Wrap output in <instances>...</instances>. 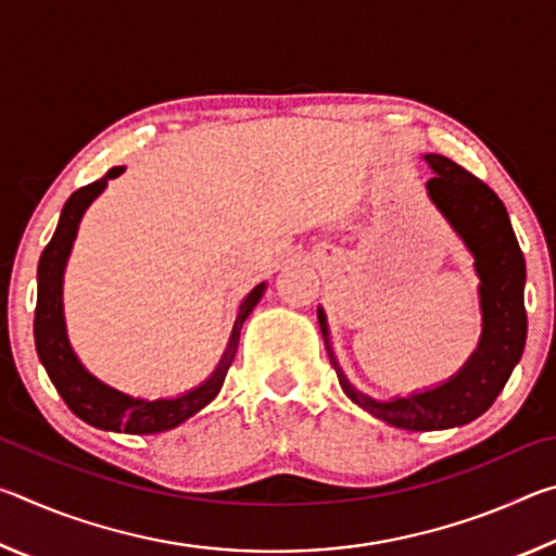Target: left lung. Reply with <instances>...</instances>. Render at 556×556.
Segmentation results:
<instances>
[{
  "instance_id": "obj_1",
  "label": "left lung",
  "mask_w": 556,
  "mask_h": 556,
  "mask_svg": "<svg viewBox=\"0 0 556 556\" xmlns=\"http://www.w3.org/2000/svg\"><path fill=\"white\" fill-rule=\"evenodd\" d=\"M427 162L434 168V176L427 184L431 201L473 252L476 271L481 277L483 336L466 368L437 390L392 402H375L368 394L357 392L338 368L328 345L326 316L318 308L328 355L348 397L388 425L412 431L460 427L481 417L505 388L527 338L525 257L503 201L491 186L451 159L427 154Z\"/></svg>"
}]
</instances>
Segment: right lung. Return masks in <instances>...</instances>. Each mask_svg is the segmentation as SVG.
Listing matches in <instances>:
<instances>
[{"instance_id": "1", "label": "right lung", "mask_w": 556, "mask_h": 556, "mask_svg": "<svg viewBox=\"0 0 556 556\" xmlns=\"http://www.w3.org/2000/svg\"><path fill=\"white\" fill-rule=\"evenodd\" d=\"M122 174V166L110 168L108 176L98 178L88 186L75 191L68 201H65L61 211L59 228H55L51 242L46 244L39 260V296H36V314H34V338L36 351L43 363L46 372H49L55 390L68 404L75 417H80L88 425L105 429V431H125V434H156V431L174 429L195 412L203 409L215 394L220 392L225 375H228L232 357L238 353L240 328L244 318L250 316L252 308L265 291V285H257L242 299L238 318H235V328L228 343V351L218 365V370L205 380L201 388L181 394L176 400H135L127 397L117 390L102 384L98 378L83 368L75 357L73 348L65 336L63 324V269L65 260L71 255L75 232H78V223L86 213L88 205L98 199L102 188L108 186V178H115Z\"/></svg>"}]
</instances>
